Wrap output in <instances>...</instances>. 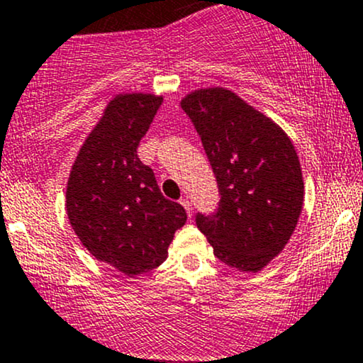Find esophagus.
<instances>
[{
	"mask_svg": "<svg viewBox=\"0 0 363 363\" xmlns=\"http://www.w3.org/2000/svg\"><path fill=\"white\" fill-rule=\"evenodd\" d=\"M180 203H182L183 207H185V211H186V214H189V218H192V213H194V209H192V202H190L189 199H182Z\"/></svg>",
	"mask_w": 363,
	"mask_h": 363,
	"instance_id": "obj_1",
	"label": "esophagus"
}]
</instances>
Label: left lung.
I'll return each mask as SVG.
<instances>
[{"mask_svg":"<svg viewBox=\"0 0 363 363\" xmlns=\"http://www.w3.org/2000/svg\"><path fill=\"white\" fill-rule=\"evenodd\" d=\"M218 180V213L197 214L214 255L240 272L262 271L290 242L303 209V177L291 138L226 87L182 99Z\"/></svg>","mask_w":363,"mask_h":363,"instance_id":"1","label":"left lung"}]
</instances>
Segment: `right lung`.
<instances>
[{
	"label": "right lung",
	"instance_id": "right-lung-1",
	"mask_svg": "<svg viewBox=\"0 0 363 363\" xmlns=\"http://www.w3.org/2000/svg\"><path fill=\"white\" fill-rule=\"evenodd\" d=\"M162 96L118 94L85 137L67 182L68 221L99 262L128 278L160 267L174 231L186 221L180 203L161 194L152 169L138 160Z\"/></svg>",
	"mask_w": 363,
	"mask_h": 363
}]
</instances>
